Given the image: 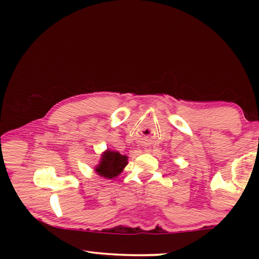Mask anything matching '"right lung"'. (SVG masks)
Instances as JSON below:
<instances>
[{
    "instance_id": "obj_1",
    "label": "right lung",
    "mask_w": 259,
    "mask_h": 259,
    "mask_svg": "<svg viewBox=\"0 0 259 259\" xmlns=\"http://www.w3.org/2000/svg\"><path fill=\"white\" fill-rule=\"evenodd\" d=\"M128 159L129 157L126 155L107 148L106 151L103 152L99 163L95 166V171L100 177L113 179L123 171L125 165L128 164Z\"/></svg>"
}]
</instances>
